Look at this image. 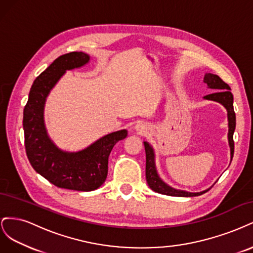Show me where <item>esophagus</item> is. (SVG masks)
<instances>
[{
    "mask_svg": "<svg viewBox=\"0 0 253 253\" xmlns=\"http://www.w3.org/2000/svg\"><path fill=\"white\" fill-rule=\"evenodd\" d=\"M135 129H136V131L138 132L139 134H144V133L148 132L149 127H148L147 125H144V124H137V125L135 126Z\"/></svg>",
    "mask_w": 253,
    "mask_h": 253,
    "instance_id": "obj_1",
    "label": "esophagus"
}]
</instances>
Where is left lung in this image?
Instances as JSON below:
<instances>
[{"label": "left lung", "mask_w": 253, "mask_h": 253, "mask_svg": "<svg viewBox=\"0 0 253 253\" xmlns=\"http://www.w3.org/2000/svg\"><path fill=\"white\" fill-rule=\"evenodd\" d=\"M204 82L207 83L209 88L215 89L213 94L207 95L204 97V99L207 100H212L219 102L223 104L228 113V141H229V147H230V154H231V160L233 157L234 153V141H233V133L235 129V113L233 109V95L230 91V86L228 85L221 80L217 75L214 74H206ZM144 149H145V178H147L149 187L155 191L157 193L165 194V195H170V196H182V197H192V196H198L202 195L208 190L202 191V192H187V191L177 190L174 189L170 186H168L163 179L159 177V175L156 170L155 166V154L154 150L149 144V142L144 141Z\"/></svg>", "instance_id": "1"}]
</instances>
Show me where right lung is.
I'll list each match as a JSON object with an SVG mask.
<instances>
[{
  "label": "right lung",
  "mask_w": 253,
  "mask_h": 253,
  "mask_svg": "<svg viewBox=\"0 0 253 253\" xmlns=\"http://www.w3.org/2000/svg\"><path fill=\"white\" fill-rule=\"evenodd\" d=\"M88 62L89 56L82 51L57 58L34 81L23 112L26 154L35 171L59 188L86 192L98 189L105 181L110 153L115 144L126 138L127 131L120 129L105 135L78 152L62 151L47 135L44 106L50 90L66 71Z\"/></svg>",
  "instance_id": "obj_1"
}]
</instances>
